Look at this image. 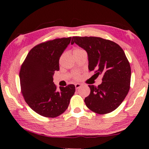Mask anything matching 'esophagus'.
<instances>
[{"label":"esophagus","instance_id":"34e87169","mask_svg":"<svg viewBox=\"0 0 149 149\" xmlns=\"http://www.w3.org/2000/svg\"><path fill=\"white\" fill-rule=\"evenodd\" d=\"M81 86H82V84H75V87L76 89H78L79 87H81Z\"/></svg>","mask_w":149,"mask_h":149}]
</instances>
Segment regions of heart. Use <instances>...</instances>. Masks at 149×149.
Listing matches in <instances>:
<instances>
[{
    "mask_svg": "<svg viewBox=\"0 0 149 149\" xmlns=\"http://www.w3.org/2000/svg\"><path fill=\"white\" fill-rule=\"evenodd\" d=\"M81 49H75V50H74V52L75 51H78V50H81ZM75 78H77V79H78V78H79V75H78L77 74H76L75 75Z\"/></svg>",
    "mask_w": 149,
    "mask_h": 149,
    "instance_id": "heart-1",
    "label": "heart"
}]
</instances>
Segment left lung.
I'll return each instance as SVG.
<instances>
[{
	"label": "left lung",
	"mask_w": 149,
	"mask_h": 149,
	"mask_svg": "<svg viewBox=\"0 0 149 149\" xmlns=\"http://www.w3.org/2000/svg\"><path fill=\"white\" fill-rule=\"evenodd\" d=\"M74 43L87 52L89 71L95 70L96 76H102L98 87L89 85L91 93L85 104L97 114L112 112L122 104L130 87L131 68L124 51L116 42L100 37H73Z\"/></svg>",
	"instance_id": "obj_1"
}]
</instances>
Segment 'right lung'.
Listing matches in <instances>:
<instances>
[{
    "label": "right lung",
    "instance_id": "add662e5",
    "mask_svg": "<svg viewBox=\"0 0 149 149\" xmlns=\"http://www.w3.org/2000/svg\"><path fill=\"white\" fill-rule=\"evenodd\" d=\"M72 37L42 42L30 50L19 72L22 93L31 109L41 116L55 118L67 109L75 91L74 85L56 89L54 72L58 71L59 59Z\"/></svg>",
    "mask_w": 149,
    "mask_h": 149
}]
</instances>
